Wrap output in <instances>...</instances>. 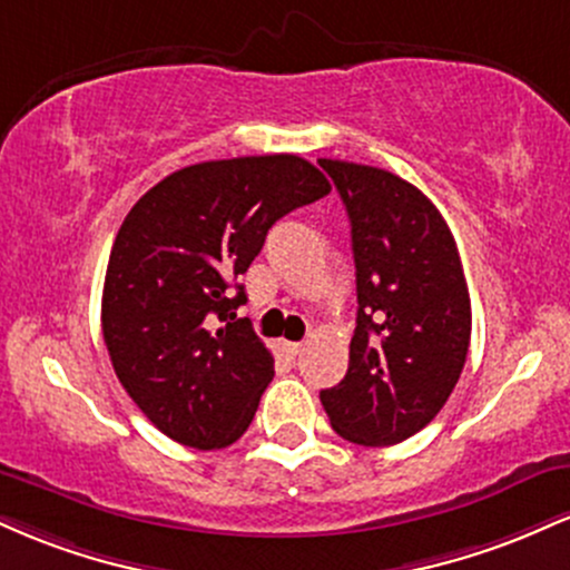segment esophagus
I'll list each match as a JSON object with an SVG mask.
<instances>
[{
	"label": "esophagus",
	"mask_w": 570,
	"mask_h": 570,
	"mask_svg": "<svg viewBox=\"0 0 570 570\" xmlns=\"http://www.w3.org/2000/svg\"><path fill=\"white\" fill-rule=\"evenodd\" d=\"M284 351L294 358V356H299V353L305 351V343H284Z\"/></svg>",
	"instance_id": "34e87169"
}]
</instances>
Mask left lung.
<instances>
[{
	"instance_id": "left-lung-1",
	"label": "left lung",
	"mask_w": 570,
	"mask_h": 570,
	"mask_svg": "<svg viewBox=\"0 0 570 570\" xmlns=\"http://www.w3.org/2000/svg\"><path fill=\"white\" fill-rule=\"evenodd\" d=\"M318 166L348 212L358 299L348 372L322 404L348 442H404L434 421L466 364L461 254L440 208L402 176L330 158Z\"/></svg>"
}]
</instances>
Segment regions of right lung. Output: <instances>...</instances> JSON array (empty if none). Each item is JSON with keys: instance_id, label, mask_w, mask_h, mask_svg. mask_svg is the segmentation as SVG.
<instances>
[{"instance_id": "add662e5", "label": "right lung", "mask_w": 570, "mask_h": 570, "mask_svg": "<svg viewBox=\"0 0 570 570\" xmlns=\"http://www.w3.org/2000/svg\"><path fill=\"white\" fill-rule=\"evenodd\" d=\"M330 189L297 155H252L174 171L128 212L104 278V343L136 407L174 442L219 450L248 429L273 353L235 316L238 276L281 217Z\"/></svg>"}]
</instances>
